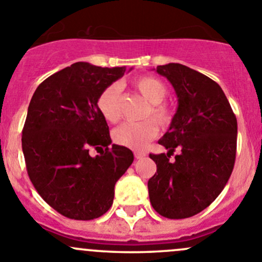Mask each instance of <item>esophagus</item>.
<instances>
[{
    "label": "esophagus",
    "mask_w": 262,
    "mask_h": 262,
    "mask_svg": "<svg viewBox=\"0 0 262 262\" xmlns=\"http://www.w3.org/2000/svg\"><path fill=\"white\" fill-rule=\"evenodd\" d=\"M134 157H136L137 160H141V158L146 157V152H142V150H136V152H134Z\"/></svg>",
    "instance_id": "obj_1"
}]
</instances>
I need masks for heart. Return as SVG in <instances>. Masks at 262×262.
I'll return each mask as SVG.
<instances>
[{
    "instance_id": "heart-1",
    "label": "heart",
    "mask_w": 262,
    "mask_h": 262,
    "mask_svg": "<svg viewBox=\"0 0 262 262\" xmlns=\"http://www.w3.org/2000/svg\"><path fill=\"white\" fill-rule=\"evenodd\" d=\"M134 89L149 104L144 110V118L155 120L162 128L170 125L173 120L172 106L165 101L167 87L160 78L152 76H141L132 82ZM96 107L100 115L109 123H116L120 119V89L116 83L105 87L96 100ZM158 133V128L150 119L138 123H124L113 132V139L116 144L132 149H142Z\"/></svg>"
}]
</instances>
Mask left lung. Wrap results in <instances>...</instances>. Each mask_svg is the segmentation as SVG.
<instances>
[{
    "label": "left lung",
    "instance_id": "obj_1",
    "mask_svg": "<svg viewBox=\"0 0 262 262\" xmlns=\"http://www.w3.org/2000/svg\"><path fill=\"white\" fill-rule=\"evenodd\" d=\"M157 73L171 82L179 106L158 141L167 155H149L157 165L148 180L149 200L162 216L189 218L212 204L233 171L237 119L212 78L179 63L158 66ZM175 149L181 153L170 161Z\"/></svg>",
    "mask_w": 262,
    "mask_h": 262
}]
</instances>
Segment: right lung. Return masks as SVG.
Segmentation results:
<instances>
[{
  "label": "right lung",
  "mask_w": 262,
  "mask_h": 262,
  "mask_svg": "<svg viewBox=\"0 0 262 262\" xmlns=\"http://www.w3.org/2000/svg\"><path fill=\"white\" fill-rule=\"evenodd\" d=\"M125 67L73 63L38 86L23 129V152L34 187L67 218L91 221L110 209L116 181L133 163L129 148L112 144L96 100ZM104 148L96 158L88 150Z\"/></svg>",
  "instance_id": "add662e5"
}]
</instances>
